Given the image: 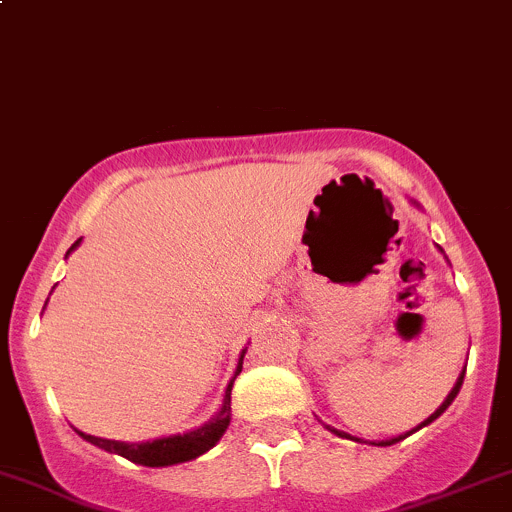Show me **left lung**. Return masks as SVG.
Wrapping results in <instances>:
<instances>
[{
  "instance_id": "obj_1",
  "label": "left lung",
  "mask_w": 512,
  "mask_h": 512,
  "mask_svg": "<svg viewBox=\"0 0 512 512\" xmlns=\"http://www.w3.org/2000/svg\"><path fill=\"white\" fill-rule=\"evenodd\" d=\"M411 203H414V200H411ZM414 205H418V203H414ZM438 250H441V247H438ZM441 252H443V250H441ZM463 376H466V366H463L461 376H458V379H456V384H453V389H451V391H448V396H446V399H443V404H441V406H438V409H436V411H433V414H431V416H428V418H426V421H421V423H418V426H414V428H411V431L401 433V436H394V438H386V441H361V438H356V436H349V433L339 431V428H332V426H327V428H329V431H332V433H334V436H339V438H352V441H359V443H371V446H394V443L404 441V438H409V436H411V433H416V431H418V428H423V426H428V423H433V421H436V418H438V416H441V414H443V411H446V409H448V406H451V404H453V399H456V396H458V391H461V386H463Z\"/></svg>"
}]
</instances>
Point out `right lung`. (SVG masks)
Segmentation results:
<instances>
[{"instance_id": "right-lung-1", "label": "right lung", "mask_w": 512, "mask_h": 512, "mask_svg": "<svg viewBox=\"0 0 512 512\" xmlns=\"http://www.w3.org/2000/svg\"><path fill=\"white\" fill-rule=\"evenodd\" d=\"M81 245V237L69 247L66 257ZM49 302V299H46ZM46 307V304H44ZM247 347L240 352V359H237V369L235 376L242 371V359H245ZM235 376L230 379V384L225 386V396L220 409L215 411V416L210 421H205L203 426L193 428V431L185 433H175V436H163V438H153V441H141V443H126V441H108V438H98V436H89L84 431H76L84 441L94 443V446L103 448L108 453H116V456L128 458L131 463H138V466H148V468H163V466H175V463H185L193 461V458L203 456L205 451L215 446V443L223 438V433L230 426V391L232 384H235Z\"/></svg>"}]
</instances>
